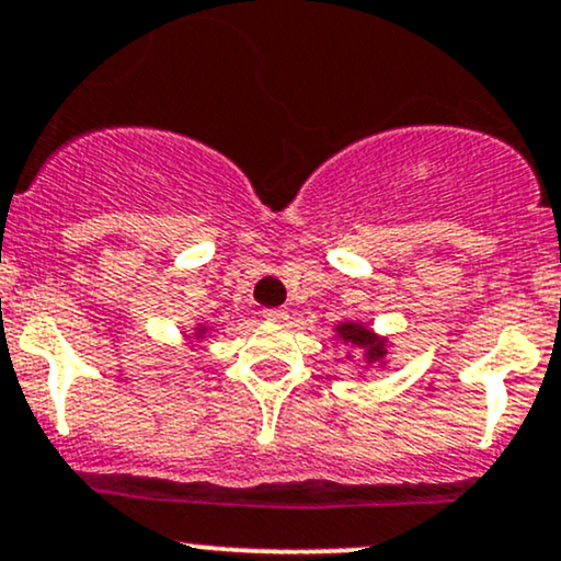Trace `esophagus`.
<instances>
[{
	"label": "esophagus",
	"instance_id": "esophagus-1",
	"mask_svg": "<svg viewBox=\"0 0 561 561\" xmlns=\"http://www.w3.org/2000/svg\"><path fill=\"white\" fill-rule=\"evenodd\" d=\"M263 317L271 319V322H285L287 311L285 309H266V311H263Z\"/></svg>",
	"mask_w": 561,
	"mask_h": 561
}]
</instances>
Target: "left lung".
Masks as SVG:
<instances>
[{
	"mask_svg": "<svg viewBox=\"0 0 561 561\" xmlns=\"http://www.w3.org/2000/svg\"><path fill=\"white\" fill-rule=\"evenodd\" d=\"M335 332H337V337H341V341L354 343V346H359L362 351H365L367 362H380L386 356V341H383V337L375 335L373 330H367L365 324L343 322V324H337Z\"/></svg>",
	"mask_w": 561,
	"mask_h": 561,
	"instance_id": "left-lung-1",
	"label": "left lung"
}]
</instances>
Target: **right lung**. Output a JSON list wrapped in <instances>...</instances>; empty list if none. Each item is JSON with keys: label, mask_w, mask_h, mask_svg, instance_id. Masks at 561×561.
I'll list each match as a JSON object with an SVG mask.
<instances>
[{"label": "right lung", "mask_w": 561, "mask_h": 561, "mask_svg": "<svg viewBox=\"0 0 561 561\" xmlns=\"http://www.w3.org/2000/svg\"><path fill=\"white\" fill-rule=\"evenodd\" d=\"M196 332H199V337H202V332H205V330H202V328H196Z\"/></svg>", "instance_id": "add662e5"}]
</instances>
